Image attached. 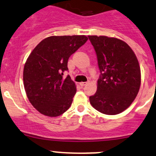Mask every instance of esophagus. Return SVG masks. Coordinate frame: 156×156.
<instances>
[{
    "instance_id": "34e87169",
    "label": "esophagus",
    "mask_w": 156,
    "mask_h": 156,
    "mask_svg": "<svg viewBox=\"0 0 156 156\" xmlns=\"http://www.w3.org/2000/svg\"><path fill=\"white\" fill-rule=\"evenodd\" d=\"M86 84H87V83H86V82H81V83H80V86H82V87L84 86H86Z\"/></svg>"
}]
</instances>
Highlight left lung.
<instances>
[{"mask_svg": "<svg viewBox=\"0 0 156 156\" xmlns=\"http://www.w3.org/2000/svg\"><path fill=\"white\" fill-rule=\"evenodd\" d=\"M97 54L101 76L97 91L89 98L98 111L116 115L130 107L137 97L141 83L140 67L134 51L115 37L90 35Z\"/></svg>", "mask_w": 156, "mask_h": 156, "instance_id": "left-lung-1", "label": "left lung"}]
</instances>
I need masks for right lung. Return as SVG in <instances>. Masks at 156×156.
Masks as SVG:
<instances>
[{
    "instance_id": "add662e5",
    "label": "right lung",
    "mask_w": 156,
    "mask_h": 156,
    "mask_svg": "<svg viewBox=\"0 0 156 156\" xmlns=\"http://www.w3.org/2000/svg\"><path fill=\"white\" fill-rule=\"evenodd\" d=\"M87 40L85 35L48 37L30 52L24 66V87L39 113L56 117L70 107L76 86L70 76L63 75L68 70L70 56Z\"/></svg>"
}]
</instances>
